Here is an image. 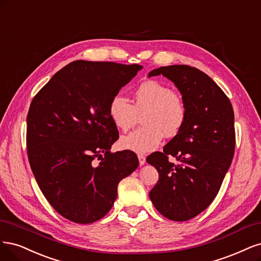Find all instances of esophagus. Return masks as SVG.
<instances>
[{"mask_svg":"<svg viewBox=\"0 0 261 261\" xmlns=\"http://www.w3.org/2000/svg\"><path fill=\"white\" fill-rule=\"evenodd\" d=\"M138 158H139V163H140V166H143L145 163H146V158L144 155H138Z\"/></svg>","mask_w":261,"mask_h":261,"instance_id":"esophagus-1","label":"esophagus"}]
</instances>
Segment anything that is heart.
I'll return each instance as SVG.
<instances>
[{
    "label": "heart",
    "instance_id": "b5f03b06",
    "mask_svg": "<svg viewBox=\"0 0 261 261\" xmlns=\"http://www.w3.org/2000/svg\"><path fill=\"white\" fill-rule=\"evenodd\" d=\"M189 109L186 99L165 83L157 80L141 82L134 89L132 103L120 93L108 103V116L115 127L127 131L141 116L143 127L121 137L120 147L137 154L156 149L165 137L173 138L187 123Z\"/></svg>",
    "mask_w": 261,
    "mask_h": 261
}]
</instances>
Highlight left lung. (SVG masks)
<instances>
[{"instance_id":"8db88e82","label":"left lung","mask_w":261,"mask_h":261,"mask_svg":"<svg viewBox=\"0 0 261 261\" xmlns=\"http://www.w3.org/2000/svg\"><path fill=\"white\" fill-rule=\"evenodd\" d=\"M171 80L188 105L183 130L146 162L159 179L149 198L164 217L187 221L213 203L231 166L235 148L234 113L217 83L195 67L172 65L150 71ZM173 156L176 163L169 158Z\"/></svg>"}]
</instances>
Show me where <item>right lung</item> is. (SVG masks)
Wrapping results in <instances>:
<instances>
[{"mask_svg":"<svg viewBox=\"0 0 261 261\" xmlns=\"http://www.w3.org/2000/svg\"><path fill=\"white\" fill-rule=\"evenodd\" d=\"M141 69L138 64L75 61L33 97L27 116L30 167L41 192L66 219H102L119 182L138 168L131 150L111 152L119 133L108 103Z\"/></svg>","mask_w":261,"mask_h":261,"instance_id":"right-lung-1","label":"right lung"}]
</instances>
